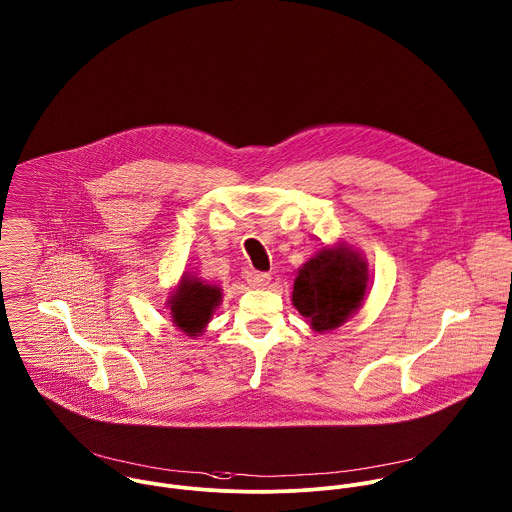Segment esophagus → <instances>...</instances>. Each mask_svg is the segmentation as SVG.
Returning a JSON list of instances; mask_svg holds the SVG:
<instances>
[{
    "label": "esophagus",
    "mask_w": 512,
    "mask_h": 512,
    "mask_svg": "<svg viewBox=\"0 0 512 512\" xmlns=\"http://www.w3.org/2000/svg\"><path fill=\"white\" fill-rule=\"evenodd\" d=\"M269 281H271V275H269V273H257V271H251V273L247 275V283H249L251 287H255V289H263V287H267V285H269Z\"/></svg>",
    "instance_id": "1"
}]
</instances>
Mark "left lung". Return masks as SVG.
<instances>
[{"mask_svg":"<svg viewBox=\"0 0 512 512\" xmlns=\"http://www.w3.org/2000/svg\"><path fill=\"white\" fill-rule=\"evenodd\" d=\"M368 293V263L346 241L320 247L293 285V305L314 332H330L350 320Z\"/></svg>","mask_w":512,"mask_h":512,"instance_id":"obj_1","label":"left lung"}]
</instances>
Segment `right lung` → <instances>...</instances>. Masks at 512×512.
<instances>
[{
	"instance_id": "add662e5",
	"label": "right lung",
	"mask_w": 512,
	"mask_h": 512,
	"mask_svg": "<svg viewBox=\"0 0 512 512\" xmlns=\"http://www.w3.org/2000/svg\"><path fill=\"white\" fill-rule=\"evenodd\" d=\"M223 291L198 275L184 273L166 301L172 324L190 338H198L205 332L215 308L221 305Z\"/></svg>"
}]
</instances>
